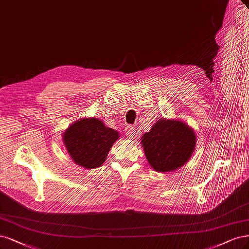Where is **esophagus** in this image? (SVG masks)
<instances>
[{
    "instance_id": "34e87169",
    "label": "esophagus",
    "mask_w": 249,
    "mask_h": 249,
    "mask_svg": "<svg viewBox=\"0 0 249 249\" xmlns=\"http://www.w3.org/2000/svg\"><path fill=\"white\" fill-rule=\"evenodd\" d=\"M124 131H125V136L127 137V138H130V139H131L132 137L134 136L135 131H134V127H133L132 125H127V126H125Z\"/></svg>"
}]
</instances>
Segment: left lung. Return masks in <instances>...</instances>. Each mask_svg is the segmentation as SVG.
I'll list each match as a JSON object with an SVG mask.
<instances>
[{"label":"left lung","instance_id":"1","mask_svg":"<svg viewBox=\"0 0 249 249\" xmlns=\"http://www.w3.org/2000/svg\"><path fill=\"white\" fill-rule=\"evenodd\" d=\"M196 142L192 127L178 119L167 118H160L141 138L149 165L161 173L182 167L191 159Z\"/></svg>","mask_w":249,"mask_h":249}]
</instances>
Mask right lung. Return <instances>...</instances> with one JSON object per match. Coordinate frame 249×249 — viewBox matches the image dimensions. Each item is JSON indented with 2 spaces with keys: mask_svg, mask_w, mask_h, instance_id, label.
<instances>
[{
  "mask_svg": "<svg viewBox=\"0 0 249 249\" xmlns=\"http://www.w3.org/2000/svg\"><path fill=\"white\" fill-rule=\"evenodd\" d=\"M118 132L106 126L99 118L76 121L64 132L63 141L76 165L85 169L100 167L107 159Z\"/></svg>",
  "mask_w": 249,
  "mask_h": 249,
  "instance_id": "add662e5",
  "label": "right lung"
}]
</instances>
